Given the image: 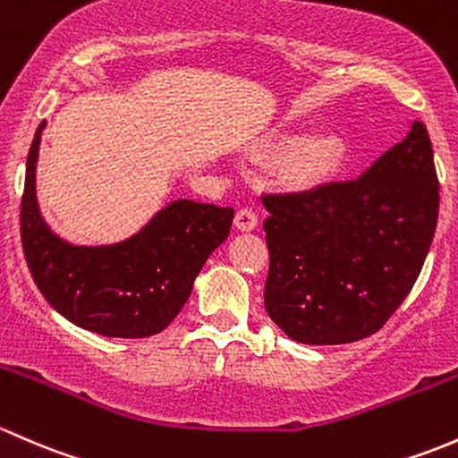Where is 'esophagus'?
<instances>
[{"mask_svg":"<svg viewBox=\"0 0 458 458\" xmlns=\"http://www.w3.org/2000/svg\"><path fill=\"white\" fill-rule=\"evenodd\" d=\"M233 223L240 231H253L258 227V214L251 207H242V209H238V214H235Z\"/></svg>","mask_w":458,"mask_h":458,"instance_id":"34e87169","label":"esophagus"}]
</instances>
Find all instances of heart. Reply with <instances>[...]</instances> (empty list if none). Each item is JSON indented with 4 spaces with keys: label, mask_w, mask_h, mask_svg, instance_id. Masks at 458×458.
Returning <instances> with one entry per match:
<instances>
[{
    "label": "heart",
    "mask_w": 458,
    "mask_h": 458,
    "mask_svg": "<svg viewBox=\"0 0 458 458\" xmlns=\"http://www.w3.org/2000/svg\"><path fill=\"white\" fill-rule=\"evenodd\" d=\"M262 152L280 158V178L300 191L318 190L337 178L348 158V143L337 130L324 127L304 136L277 134L264 140Z\"/></svg>",
    "instance_id": "heart-1"
}]
</instances>
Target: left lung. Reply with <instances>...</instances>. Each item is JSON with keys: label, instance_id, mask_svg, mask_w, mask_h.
Returning a JSON list of instances; mask_svg holds the SVG:
<instances>
[{"label": "left lung", "instance_id": "left-lung-1", "mask_svg": "<svg viewBox=\"0 0 458 458\" xmlns=\"http://www.w3.org/2000/svg\"><path fill=\"white\" fill-rule=\"evenodd\" d=\"M262 202L268 318L313 346L369 337L408 298L435 238L439 181L426 125L414 121L357 181Z\"/></svg>", "mask_w": 458, "mask_h": 458}]
</instances>
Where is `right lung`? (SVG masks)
I'll return each mask as SVG.
<instances>
[{"label": "right lung", "mask_w": 458, "mask_h": 458, "mask_svg": "<svg viewBox=\"0 0 458 458\" xmlns=\"http://www.w3.org/2000/svg\"><path fill=\"white\" fill-rule=\"evenodd\" d=\"M37 127L21 196L28 268L56 313L106 337H149L181 313L207 258L227 240L233 209L174 200L123 242L81 247L53 233L37 205Z\"/></svg>", "instance_id": "right-lung-1"}]
</instances>
